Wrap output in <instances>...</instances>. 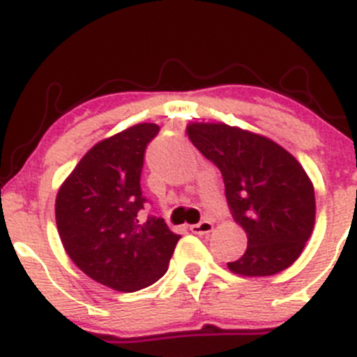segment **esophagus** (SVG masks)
Returning <instances> with one entry per match:
<instances>
[{
  "label": "esophagus",
  "instance_id": "esophagus-1",
  "mask_svg": "<svg viewBox=\"0 0 357 357\" xmlns=\"http://www.w3.org/2000/svg\"><path fill=\"white\" fill-rule=\"evenodd\" d=\"M190 229H192V233H195V235H207V233H211L212 229H214V225H212L211 221H200L199 225L190 226Z\"/></svg>",
  "mask_w": 357,
  "mask_h": 357
}]
</instances>
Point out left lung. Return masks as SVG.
Wrapping results in <instances>:
<instances>
[{"instance_id":"1","label":"left lung","mask_w":357,"mask_h":357,"mask_svg":"<svg viewBox=\"0 0 357 357\" xmlns=\"http://www.w3.org/2000/svg\"><path fill=\"white\" fill-rule=\"evenodd\" d=\"M190 142L218 165L235 221L245 229L243 255L228 262L240 276L290 268L314 228V186L298 160L262 135L225 122H192Z\"/></svg>"}]
</instances>
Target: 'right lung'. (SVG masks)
Here are the masks:
<instances>
[{
  "label": "right lung",
  "instance_id": "1",
  "mask_svg": "<svg viewBox=\"0 0 357 357\" xmlns=\"http://www.w3.org/2000/svg\"><path fill=\"white\" fill-rule=\"evenodd\" d=\"M158 129L143 122L96 143L56 193V228L68 257L89 278L119 291L160 280L181 238L164 219H139L146 202L139 186L143 158Z\"/></svg>",
  "mask_w": 357,
  "mask_h": 357
}]
</instances>
